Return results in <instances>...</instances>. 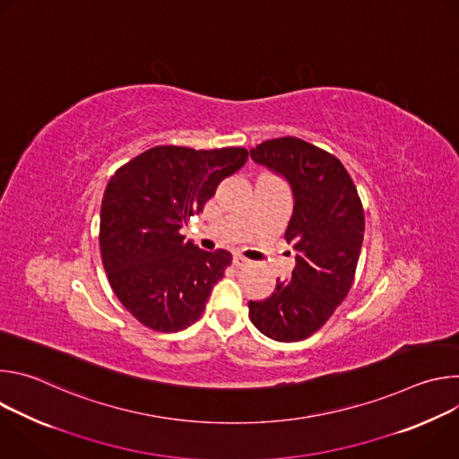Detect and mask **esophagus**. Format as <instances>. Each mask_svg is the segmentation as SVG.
<instances>
[{"label":"esophagus","instance_id":"obj_1","mask_svg":"<svg viewBox=\"0 0 459 459\" xmlns=\"http://www.w3.org/2000/svg\"><path fill=\"white\" fill-rule=\"evenodd\" d=\"M248 264H250V261H248L247 257H243V255H239V254H234V257H232V265H234V267L241 269V267H247Z\"/></svg>","mask_w":459,"mask_h":459}]
</instances>
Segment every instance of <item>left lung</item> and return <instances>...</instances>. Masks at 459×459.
Masks as SVG:
<instances>
[{
  "instance_id": "left-lung-1",
  "label": "left lung",
  "mask_w": 459,
  "mask_h": 459,
  "mask_svg": "<svg viewBox=\"0 0 459 459\" xmlns=\"http://www.w3.org/2000/svg\"><path fill=\"white\" fill-rule=\"evenodd\" d=\"M250 158L290 186L285 239L296 265L267 299L248 301V316L271 340L301 342L321 329L352 287L365 232L361 202L342 161L299 138L264 142Z\"/></svg>"
}]
</instances>
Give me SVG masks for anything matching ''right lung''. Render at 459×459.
Instances as JSON below:
<instances>
[{"label": "right lung", "mask_w": 459, "mask_h": 459, "mask_svg": "<svg viewBox=\"0 0 459 459\" xmlns=\"http://www.w3.org/2000/svg\"><path fill=\"white\" fill-rule=\"evenodd\" d=\"M247 158L241 147L163 145L110 178L100 214L103 267L123 307L149 329L178 333L204 314L232 255L202 250L179 230Z\"/></svg>", "instance_id": "add662e5"}]
</instances>
